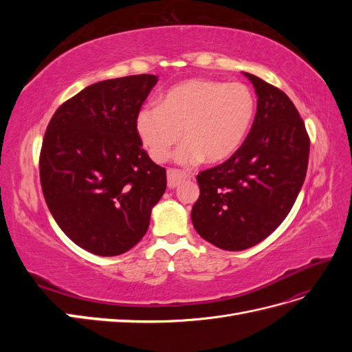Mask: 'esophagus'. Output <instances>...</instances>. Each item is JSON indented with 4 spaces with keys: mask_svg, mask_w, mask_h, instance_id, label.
Wrapping results in <instances>:
<instances>
[{
    "mask_svg": "<svg viewBox=\"0 0 352 352\" xmlns=\"http://www.w3.org/2000/svg\"><path fill=\"white\" fill-rule=\"evenodd\" d=\"M186 177L188 176L185 173H182V172H179V170H175V168L167 170V185H168L170 189L177 188L180 184L184 182Z\"/></svg>",
    "mask_w": 352,
    "mask_h": 352,
    "instance_id": "1",
    "label": "esophagus"
}]
</instances>
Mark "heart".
<instances>
[{"label":"heart","mask_w":352,"mask_h":352,"mask_svg":"<svg viewBox=\"0 0 352 352\" xmlns=\"http://www.w3.org/2000/svg\"><path fill=\"white\" fill-rule=\"evenodd\" d=\"M255 95L241 82L189 79L170 88L160 104L138 111L135 129L146 153L164 163L180 141L177 163L226 162L243 145L255 117Z\"/></svg>","instance_id":"heart-1"}]
</instances>
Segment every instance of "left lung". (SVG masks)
Listing matches in <instances>:
<instances>
[{
    "label": "left lung",
    "instance_id": "left-lung-1",
    "mask_svg": "<svg viewBox=\"0 0 352 352\" xmlns=\"http://www.w3.org/2000/svg\"><path fill=\"white\" fill-rule=\"evenodd\" d=\"M257 94L251 132L225 163L197 176L192 225L210 243L242 251L267 238L285 220L302 188L310 140L287 95L245 73Z\"/></svg>",
    "mask_w": 352,
    "mask_h": 352
}]
</instances>
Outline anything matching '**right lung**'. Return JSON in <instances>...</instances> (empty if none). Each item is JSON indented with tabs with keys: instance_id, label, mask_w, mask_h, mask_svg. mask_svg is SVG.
<instances>
[{
	"instance_id": "obj_1",
	"label": "right lung",
	"mask_w": 352,
	"mask_h": 352,
	"mask_svg": "<svg viewBox=\"0 0 352 352\" xmlns=\"http://www.w3.org/2000/svg\"><path fill=\"white\" fill-rule=\"evenodd\" d=\"M157 80L135 74L89 85L47 127L39 158L45 202L60 229L95 255L133 248L166 190V168L142 150L135 129Z\"/></svg>"
}]
</instances>
